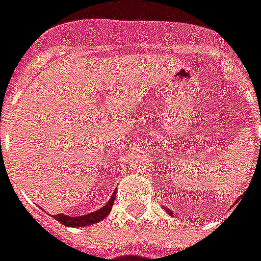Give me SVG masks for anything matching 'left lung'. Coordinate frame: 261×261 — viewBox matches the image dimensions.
<instances>
[{
  "label": "left lung",
  "instance_id": "8db88e82",
  "mask_svg": "<svg viewBox=\"0 0 261 261\" xmlns=\"http://www.w3.org/2000/svg\"><path fill=\"white\" fill-rule=\"evenodd\" d=\"M168 213H169V214H172V213H170V210H168Z\"/></svg>",
  "mask_w": 261,
  "mask_h": 261
}]
</instances>
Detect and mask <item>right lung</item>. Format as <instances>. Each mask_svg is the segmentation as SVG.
<instances>
[{"label": "right lung", "instance_id": "add662e5", "mask_svg": "<svg viewBox=\"0 0 261 261\" xmlns=\"http://www.w3.org/2000/svg\"><path fill=\"white\" fill-rule=\"evenodd\" d=\"M114 198H116V193L113 196L110 197L109 200L102 208H99L97 211H93L91 214H86V215H81V217H67L64 214H59V215H54V218L57 219L59 222H61L65 226H88V225L96 224V222H100L102 219H105L110 213V210L113 207Z\"/></svg>", "mask_w": 261, "mask_h": 261}]
</instances>
